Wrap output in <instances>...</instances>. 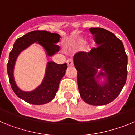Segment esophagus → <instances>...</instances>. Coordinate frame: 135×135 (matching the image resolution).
Wrapping results in <instances>:
<instances>
[{"mask_svg": "<svg viewBox=\"0 0 135 135\" xmlns=\"http://www.w3.org/2000/svg\"><path fill=\"white\" fill-rule=\"evenodd\" d=\"M67 64H68V66L70 67V66H73L74 65V62L73 60L71 59H68V60L67 61Z\"/></svg>", "mask_w": 135, "mask_h": 135, "instance_id": "34e87169", "label": "esophagus"}]
</instances>
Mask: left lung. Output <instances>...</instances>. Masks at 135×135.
<instances>
[{"instance_id": "8db88e82", "label": "left lung", "mask_w": 135, "mask_h": 135, "mask_svg": "<svg viewBox=\"0 0 135 135\" xmlns=\"http://www.w3.org/2000/svg\"><path fill=\"white\" fill-rule=\"evenodd\" d=\"M89 30L97 47L74 56L78 90L86 103L104 105L118 96L126 83L128 57L123 43L113 33L101 27ZM98 69L101 71L97 73ZM100 77L105 78L101 85L98 82Z\"/></svg>"}]
</instances>
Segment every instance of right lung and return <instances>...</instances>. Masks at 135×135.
Listing matches in <instances>:
<instances>
[{
	"label": "right lung",
	"instance_id": "right-lung-1",
	"mask_svg": "<svg viewBox=\"0 0 135 135\" xmlns=\"http://www.w3.org/2000/svg\"><path fill=\"white\" fill-rule=\"evenodd\" d=\"M60 38V35L58 34L45 30H35L28 32L15 42L13 49L9 54L7 72L11 86L15 95L20 99L33 105L45 104L54 99L58 90L59 82L65 75L66 63L58 64L53 61L48 62L42 82L36 89L30 92L23 91L17 86L14 80L13 70L20 53L30 45L34 42L38 43L45 49L46 55L51 57L59 51V46L56 43L59 41Z\"/></svg>",
	"mask_w": 135,
	"mask_h": 135
}]
</instances>
